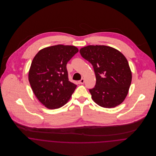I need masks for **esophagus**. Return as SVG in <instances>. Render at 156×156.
<instances>
[{"label": "esophagus", "instance_id": "1", "mask_svg": "<svg viewBox=\"0 0 156 156\" xmlns=\"http://www.w3.org/2000/svg\"><path fill=\"white\" fill-rule=\"evenodd\" d=\"M84 82H85V79H84L83 78H82V79L79 82V83L80 84H83Z\"/></svg>", "mask_w": 156, "mask_h": 156}]
</instances>
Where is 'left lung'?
<instances>
[{
	"label": "left lung",
	"instance_id": "8db88e82",
	"mask_svg": "<svg viewBox=\"0 0 156 156\" xmlns=\"http://www.w3.org/2000/svg\"><path fill=\"white\" fill-rule=\"evenodd\" d=\"M79 51L94 69L96 84L89 89L93 101L105 108L121 104L127 95L132 79L124 55L115 48L103 45H89Z\"/></svg>",
	"mask_w": 156,
	"mask_h": 156
}]
</instances>
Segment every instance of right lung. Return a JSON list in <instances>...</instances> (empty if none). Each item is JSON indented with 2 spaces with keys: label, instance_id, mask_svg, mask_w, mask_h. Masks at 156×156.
Instances as JSON below:
<instances>
[{
  "label": "right lung",
  "instance_id": "right-lung-1",
  "mask_svg": "<svg viewBox=\"0 0 156 156\" xmlns=\"http://www.w3.org/2000/svg\"><path fill=\"white\" fill-rule=\"evenodd\" d=\"M79 49L74 45L58 44L45 47L34 58L28 79L38 100L49 109L64 106L77 85L68 80L67 62Z\"/></svg>",
  "mask_w": 156,
  "mask_h": 156
}]
</instances>
